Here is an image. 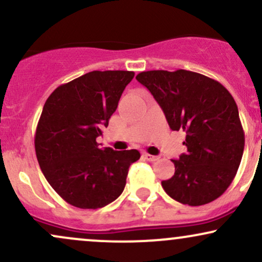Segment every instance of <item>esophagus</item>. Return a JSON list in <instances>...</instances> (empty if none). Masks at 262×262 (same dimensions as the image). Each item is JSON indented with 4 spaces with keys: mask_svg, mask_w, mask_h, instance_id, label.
I'll return each instance as SVG.
<instances>
[{
    "mask_svg": "<svg viewBox=\"0 0 262 262\" xmlns=\"http://www.w3.org/2000/svg\"><path fill=\"white\" fill-rule=\"evenodd\" d=\"M143 156H144V159H145V160H148V161H156V160H158V156L150 155V154H148V152L143 154Z\"/></svg>",
    "mask_w": 262,
    "mask_h": 262,
    "instance_id": "1",
    "label": "esophagus"
}]
</instances>
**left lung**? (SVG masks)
<instances>
[{"instance_id":"left-lung-1","label":"left lung","mask_w":262,"mask_h":262,"mask_svg":"<svg viewBox=\"0 0 262 262\" xmlns=\"http://www.w3.org/2000/svg\"><path fill=\"white\" fill-rule=\"evenodd\" d=\"M135 79L154 96L170 128L186 133L187 152L172 160L175 173L161 182L162 188L188 206L217 200L235 177L245 145L233 96L218 81L193 71H143Z\"/></svg>"}]
</instances>
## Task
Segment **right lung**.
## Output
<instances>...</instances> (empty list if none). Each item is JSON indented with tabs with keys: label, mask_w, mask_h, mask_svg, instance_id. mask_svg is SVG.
<instances>
[{
	"label": "right lung",
	"mask_w": 262,
	"mask_h": 262,
	"mask_svg": "<svg viewBox=\"0 0 262 262\" xmlns=\"http://www.w3.org/2000/svg\"><path fill=\"white\" fill-rule=\"evenodd\" d=\"M133 71H91L54 90L35 132V154L45 179L71 206L97 209L117 200L138 150L101 149L96 138L108 127Z\"/></svg>",
	"instance_id": "1"
}]
</instances>
